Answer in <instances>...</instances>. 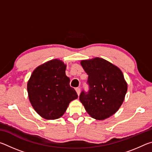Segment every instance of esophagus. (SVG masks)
Segmentation results:
<instances>
[{
  "label": "esophagus",
  "instance_id": "1",
  "mask_svg": "<svg viewBox=\"0 0 152 152\" xmlns=\"http://www.w3.org/2000/svg\"><path fill=\"white\" fill-rule=\"evenodd\" d=\"M76 92H77V94H78V95L79 96V94H80V88H76Z\"/></svg>",
  "mask_w": 152,
  "mask_h": 152
}]
</instances>
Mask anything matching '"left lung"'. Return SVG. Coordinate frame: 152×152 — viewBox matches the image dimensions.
Listing matches in <instances>:
<instances>
[{
    "mask_svg": "<svg viewBox=\"0 0 152 152\" xmlns=\"http://www.w3.org/2000/svg\"><path fill=\"white\" fill-rule=\"evenodd\" d=\"M88 75V92L82 91L80 101L87 113L98 120H104L116 113L124 101L127 84L119 68L102 58L81 61Z\"/></svg>",
    "mask_w": 152,
    "mask_h": 152,
    "instance_id": "1",
    "label": "left lung"
}]
</instances>
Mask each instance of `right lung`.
<instances>
[{"mask_svg":"<svg viewBox=\"0 0 152 152\" xmlns=\"http://www.w3.org/2000/svg\"><path fill=\"white\" fill-rule=\"evenodd\" d=\"M66 66L52 60L38 66L27 83L31 104L41 117L56 119L62 116L70 102L78 98L65 73Z\"/></svg>","mask_w":152,"mask_h":152,"instance_id":"add662e5","label":"right lung"}]
</instances>
